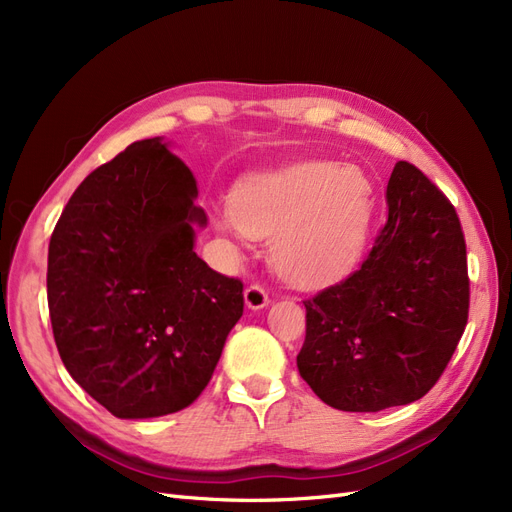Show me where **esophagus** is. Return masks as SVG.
Instances as JSON below:
<instances>
[{"label": "esophagus", "instance_id": "34e87169", "mask_svg": "<svg viewBox=\"0 0 512 512\" xmlns=\"http://www.w3.org/2000/svg\"><path fill=\"white\" fill-rule=\"evenodd\" d=\"M244 304H246V308H251V310H261V308H266L270 304V297H268V293L263 287L251 285V287H246V291H244Z\"/></svg>", "mask_w": 512, "mask_h": 512}]
</instances>
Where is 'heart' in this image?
<instances>
[{
	"mask_svg": "<svg viewBox=\"0 0 512 512\" xmlns=\"http://www.w3.org/2000/svg\"><path fill=\"white\" fill-rule=\"evenodd\" d=\"M373 206V183L361 168L306 162L246 177L217 225L230 234H270L274 270L291 285L316 287L361 255Z\"/></svg>",
	"mask_w": 512,
	"mask_h": 512,
	"instance_id": "1",
	"label": "heart"
}]
</instances>
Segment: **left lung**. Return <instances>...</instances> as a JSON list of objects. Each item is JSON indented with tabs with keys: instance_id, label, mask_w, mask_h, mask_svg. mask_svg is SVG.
I'll use <instances>...</instances> for the list:
<instances>
[{
	"instance_id": "8db88e82",
	"label": "left lung",
	"mask_w": 512,
	"mask_h": 512,
	"mask_svg": "<svg viewBox=\"0 0 512 512\" xmlns=\"http://www.w3.org/2000/svg\"><path fill=\"white\" fill-rule=\"evenodd\" d=\"M386 204V225L361 268L304 301L297 369L333 409L367 413L422 399L468 320L456 208L409 162H396Z\"/></svg>"
}]
</instances>
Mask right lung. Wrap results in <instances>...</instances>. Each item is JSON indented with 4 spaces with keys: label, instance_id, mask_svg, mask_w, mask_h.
<instances>
[{
    "label": "right lung",
    "instance_id": "add662e5",
    "mask_svg": "<svg viewBox=\"0 0 512 512\" xmlns=\"http://www.w3.org/2000/svg\"><path fill=\"white\" fill-rule=\"evenodd\" d=\"M196 179L162 137L80 183L48 246L52 333L69 375L122 420L192 405L242 316V282L196 251Z\"/></svg>",
    "mask_w": 512,
    "mask_h": 512
}]
</instances>
